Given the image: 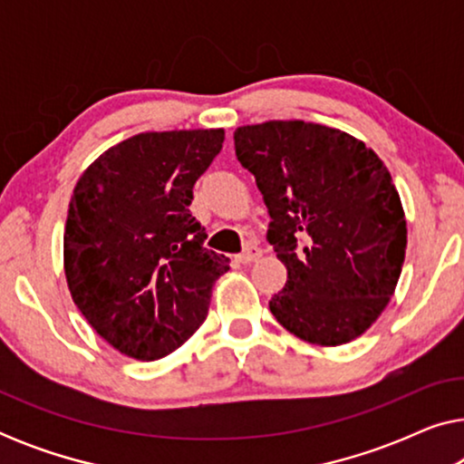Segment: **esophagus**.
Returning <instances> with one entry per match:
<instances>
[{"instance_id": "34e87169", "label": "esophagus", "mask_w": 464, "mask_h": 464, "mask_svg": "<svg viewBox=\"0 0 464 464\" xmlns=\"http://www.w3.org/2000/svg\"><path fill=\"white\" fill-rule=\"evenodd\" d=\"M262 257V249H259V246H246V249L240 253V256H237V262L238 264H253V262H257V259Z\"/></svg>"}]
</instances>
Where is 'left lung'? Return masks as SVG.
<instances>
[{
  "label": "left lung",
  "instance_id": "obj_1",
  "mask_svg": "<svg viewBox=\"0 0 464 464\" xmlns=\"http://www.w3.org/2000/svg\"><path fill=\"white\" fill-rule=\"evenodd\" d=\"M268 207V243L287 268L270 313L304 342L346 344L370 329L401 276L408 227L376 151L344 130L270 120L234 130Z\"/></svg>",
  "mask_w": 464,
  "mask_h": 464
}]
</instances>
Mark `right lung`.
<instances>
[{
	"label": "right lung",
	"mask_w": 464,
	"mask_h": 464,
	"mask_svg": "<svg viewBox=\"0 0 464 464\" xmlns=\"http://www.w3.org/2000/svg\"><path fill=\"white\" fill-rule=\"evenodd\" d=\"M224 129L139 132L103 151L75 183L63 264L75 306L126 357L156 361L207 319L230 259L202 246L192 189Z\"/></svg>",
	"instance_id": "1"
}]
</instances>
